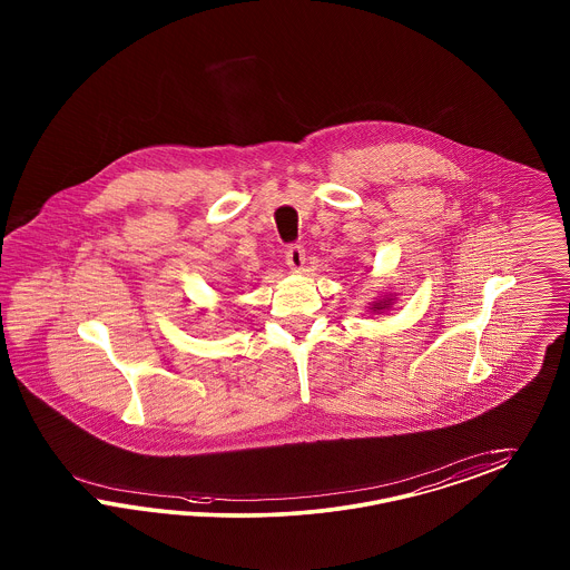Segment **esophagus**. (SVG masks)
<instances>
[{"label":"esophagus","mask_w":570,"mask_h":570,"mask_svg":"<svg viewBox=\"0 0 570 570\" xmlns=\"http://www.w3.org/2000/svg\"><path fill=\"white\" fill-rule=\"evenodd\" d=\"M286 263H288L293 274H301L303 267H305V250H303V246H291L286 250Z\"/></svg>","instance_id":"obj_1"}]
</instances>
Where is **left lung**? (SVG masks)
<instances>
[{"label": "left lung", "instance_id": "obj_1", "mask_svg": "<svg viewBox=\"0 0 570 570\" xmlns=\"http://www.w3.org/2000/svg\"><path fill=\"white\" fill-rule=\"evenodd\" d=\"M393 301H395V295H383V298H376L373 303H368V309H371V314H385V312H390L392 309Z\"/></svg>", "mask_w": 570, "mask_h": 570}]
</instances>
